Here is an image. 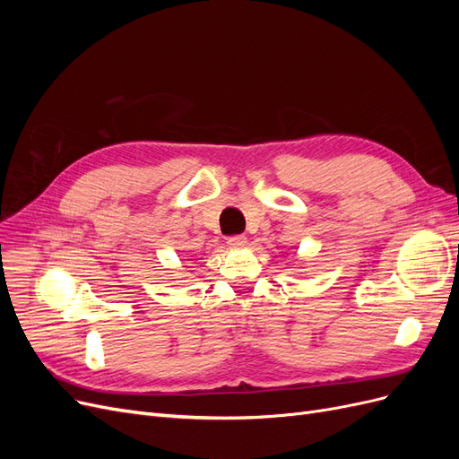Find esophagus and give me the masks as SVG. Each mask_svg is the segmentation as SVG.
Segmentation results:
<instances>
[{"instance_id": "1", "label": "esophagus", "mask_w": 459, "mask_h": 459, "mask_svg": "<svg viewBox=\"0 0 459 459\" xmlns=\"http://www.w3.org/2000/svg\"><path fill=\"white\" fill-rule=\"evenodd\" d=\"M245 245H247L245 235H233V238L228 239V247L230 248H243Z\"/></svg>"}]
</instances>
